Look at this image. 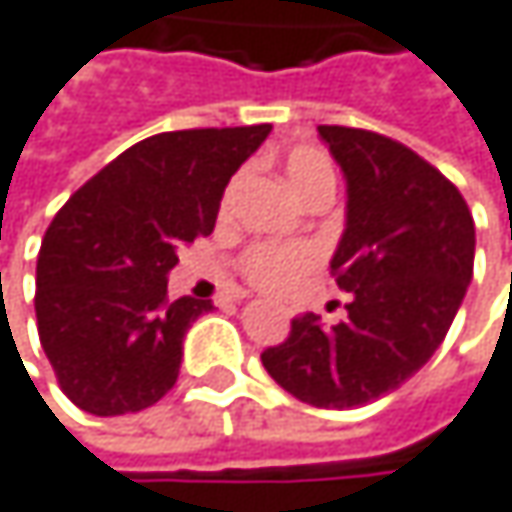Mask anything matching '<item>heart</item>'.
Returning <instances> with one entry per match:
<instances>
[{
    "label": "heart",
    "instance_id": "1",
    "mask_svg": "<svg viewBox=\"0 0 512 512\" xmlns=\"http://www.w3.org/2000/svg\"><path fill=\"white\" fill-rule=\"evenodd\" d=\"M288 179L294 191L306 200L312 191L324 185H336L333 164L324 152L312 146H297L288 161H285ZM242 185V173H236L224 191V203L233 200L236 188ZM321 264V251L312 242H261L242 254V273L245 279L270 294H285L291 291L303 276H309Z\"/></svg>",
    "mask_w": 512,
    "mask_h": 512
}]
</instances>
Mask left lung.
<instances>
[{"mask_svg": "<svg viewBox=\"0 0 512 512\" xmlns=\"http://www.w3.org/2000/svg\"><path fill=\"white\" fill-rule=\"evenodd\" d=\"M348 182V218L330 261L351 294L345 321L306 312L261 354L300 402L351 411L399 390L444 342L474 276V218L459 188L399 140L318 125Z\"/></svg>", "mask_w": 512, "mask_h": 512, "instance_id": "left-lung-1", "label": "left lung"}]
</instances>
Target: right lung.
I'll return each instance as SVG.
<instances>
[{
	"label": "right lung",
	"mask_w": 512,
	"mask_h": 512,
	"mask_svg": "<svg viewBox=\"0 0 512 512\" xmlns=\"http://www.w3.org/2000/svg\"><path fill=\"white\" fill-rule=\"evenodd\" d=\"M273 125L152 134L50 221L35 267L41 348L62 393L86 414L155 405L179 378L182 339L209 300H167L176 248L209 236L221 194Z\"/></svg>",
	"instance_id": "add662e5"
}]
</instances>
